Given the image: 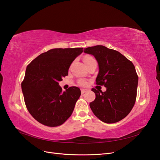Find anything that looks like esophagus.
Returning a JSON list of instances; mask_svg holds the SVG:
<instances>
[{"instance_id": "1", "label": "esophagus", "mask_w": 160, "mask_h": 160, "mask_svg": "<svg viewBox=\"0 0 160 160\" xmlns=\"http://www.w3.org/2000/svg\"><path fill=\"white\" fill-rule=\"evenodd\" d=\"M87 91H88V89H81V94H83V93H85V92H87Z\"/></svg>"}]
</instances>
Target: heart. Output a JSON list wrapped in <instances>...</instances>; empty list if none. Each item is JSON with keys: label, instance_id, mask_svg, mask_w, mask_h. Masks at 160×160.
Returning <instances> with one entry per match:
<instances>
[{"label": "heart", "instance_id": "1", "mask_svg": "<svg viewBox=\"0 0 160 160\" xmlns=\"http://www.w3.org/2000/svg\"><path fill=\"white\" fill-rule=\"evenodd\" d=\"M93 61H95V60L93 59V58H92V57H85L84 58V62H85V65H88V63H89L90 62ZM79 84L80 85L85 86V85H86L87 84H88V83H87V81L82 80V81H80L79 82Z\"/></svg>", "mask_w": 160, "mask_h": 160}]
</instances>
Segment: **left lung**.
I'll return each instance as SVG.
<instances>
[{"instance_id": "left-lung-1", "label": "left lung", "mask_w": 160, "mask_h": 160, "mask_svg": "<svg viewBox=\"0 0 160 160\" xmlns=\"http://www.w3.org/2000/svg\"><path fill=\"white\" fill-rule=\"evenodd\" d=\"M93 55L99 65L96 84L107 90L93 88L95 99L89 106L103 122L113 123L125 118L133 108L137 97L138 76L132 61L117 51L103 45L84 49Z\"/></svg>"}]
</instances>
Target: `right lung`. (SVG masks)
Instances as JSON below:
<instances>
[{
  "label": "right lung",
  "instance_id": "add662e5",
  "mask_svg": "<svg viewBox=\"0 0 160 160\" xmlns=\"http://www.w3.org/2000/svg\"><path fill=\"white\" fill-rule=\"evenodd\" d=\"M83 48L52 49L38 55L27 67L21 83L28 112L37 122L49 127L59 126L71 115L81 95L77 87L65 91L59 85L68 75L71 62Z\"/></svg>",
  "mask_w": 160,
  "mask_h": 160
}]
</instances>
